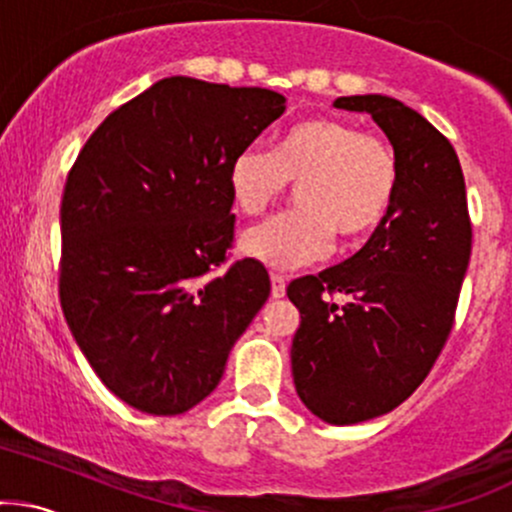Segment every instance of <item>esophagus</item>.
<instances>
[{"instance_id": "esophagus-1", "label": "esophagus", "mask_w": 512, "mask_h": 512, "mask_svg": "<svg viewBox=\"0 0 512 512\" xmlns=\"http://www.w3.org/2000/svg\"><path fill=\"white\" fill-rule=\"evenodd\" d=\"M269 282H272V299H282V296L286 294V279L282 277V274H272V277H269Z\"/></svg>"}]
</instances>
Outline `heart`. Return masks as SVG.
I'll return each instance as SVG.
<instances>
[{"label": "heart", "mask_w": 512, "mask_h": 512, "mask_svg": "<svg viewBox=\"0 0 512 512\" xmlns=\"http://www.w3.org/2000/svg\"><path fill=\"white\" fill-rule=\"evenodd\" d=\"M301 182V209L247 228L240 250L269 269L320 260L342 240L367 238L384 223L401 182V160L386 138L350 121L303 119L279 133L272 153L243 148L228 165L235 209L257 216Z\"/></svg>", "instance_id": "b5f03b06"}]
</instances>
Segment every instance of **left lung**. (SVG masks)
I'll return each instance as SVG.
<instances>
[{"label": "left lung", "mask_w": 512, "mask_h": 512, "mask_svg": "<svg viewBox=\"0 0 512 512\" xmlns=\"http://www.w3.org/2000/svg\"><path fill=\"white\" fill-rule=\"evenodd\" d=\"M333 106L372 116L401 160L396 199L367 245L286 289L301 313L296 393L325 423L355 425L401 406L440 357L469 267L471 221L459 157L428 119L381 94Z\"/></svg>", "instance_id": "8db88e82"}]
</instances>
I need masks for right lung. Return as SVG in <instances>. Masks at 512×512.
Returning <instances> with one entry per match:
<instances>
[{"instance_id":"1","label":"right lung","mask_w":512,"mask_h":512,"mask_svg":"<svg viewBox=\"0 0 512 512\" xmlns=\"http://www.w3.org/2000/svg\"><path fill=\"white\" fill-rule=\"evenodd\" d=\"M272 89L165 77L101 121L67 174L60 306L111 393L179 415L221 381L265 306L257 260L226 262L228 165L279 119Z\"/></svg>"}]
</instances>
